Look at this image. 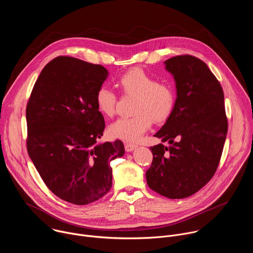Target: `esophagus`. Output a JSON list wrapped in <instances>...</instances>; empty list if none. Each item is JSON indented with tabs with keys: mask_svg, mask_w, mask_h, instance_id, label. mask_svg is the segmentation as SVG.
Wrapping results in <instances>:
<instances>
[{
	"mask_svg": "<svg viewBox=\"0 0 253 253\" xmlns=\"http://www.w3.org/2000/svg\"><path fill=\"white\" fill-rule=\"evenodd\" d=\"M137 146L134 145V144H130V143H125V150L127 152H132L134 149H136Z\"/></svg>",
	"mask_w": 253,
	"mask_h": 253,
	"instance_id": "1",
	"label": "esophagus"
}]
</instances>
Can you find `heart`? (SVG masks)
Returning a JSON list of instances; mask_svg holds the SVG:
<instances>
[{
	"instance_id": "b5f03b06",
	"label": "heart",
	"mask_w": 253,
	"mask_h": 253,
	"mask_svg": "<svg viewBox=\"0 0 253 253\" xmlns=\"http://www.w3.org/2000/svg\"><path fill=\"white\" fill-rule=\"evenodd\" d=\"M118 86L127 95L137 96L135 116L122 117L109 126L112 137L126 142H136L152 124L165 120L175 103L173 86L167 82H158L155 77L141 68H133L120 76ZM98 110L106 115L113 116L116 111L117 95L107 87H101L96 93Z\"/></svg>"
}]
</instances>
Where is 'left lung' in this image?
Wrapping results in <instances>:
<instances>
[{"instance_id": "obj_1", "label": "left lung", "mask_w": 253, "mask_h": 253, "mask_svg": "<svg viewBox=\"0 0 253 253\" xmlns=\"http://www.w3.org/2000/svg\"><path fill=\"white\" fill-rule=\"evenodd\" d=\"M173 76L176 100L165 124L154 135L169 146L150 148L148 186L155 192L181 199L200 190L218 167L227 134L224 94L207 65L190 55L164 62Z\"/></svg>"}]
</instances>
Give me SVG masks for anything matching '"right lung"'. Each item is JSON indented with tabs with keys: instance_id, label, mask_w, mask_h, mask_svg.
<instances>
[{
	"instance_id": "right-lung-1",
	"label": "right lung",
	"mask_w": 253,
	"mask_h": 253,
	"mask_svg": "<svg viewBox=\"0 0 253 253\" xmlns=\"http://www.w3.org/2000/svg\"><path fill=\"white\" fill-rule=\"evenodd\" d=\"M108 70L61 56L42 70L27 109V149L47 187L59 198L86 205L112 186L110 162L125 153L122 141L99 143L105 121L96 93Z\"/></svg>"
}]
</instances>
